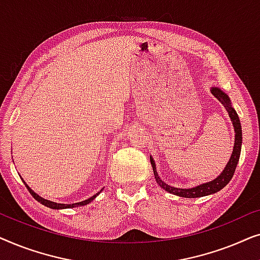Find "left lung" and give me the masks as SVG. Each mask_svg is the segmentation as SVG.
I'll use <instances>...</instances> for the list:
<instances>
[{
  "instance_id": "obj_1",
  "label": "left lung",
  "mask_w": 260,
  "mask_h": 260,
  "mask_svg": "<svg viewBox=\"0 0 260 260\" xmlns=\"http://www.w3.org/2000/svg\"><path fill=\"white\" fill-rule=\"evenodd\" d=\"M212 94L214 95L216 99H219V102L225 106L227 112H229L230 118L233 123V127H234V133H236V138H234V147H233V152L231 155V158L229 163H227L225 169L222 170V173L220 175L214 179L213 181H209V182L202 183L200 186H197L194 188H188V189H184V188H175L169 186L163 182V181L159 179L157 172H156V165L155 161L150 157V162L152 166V170H154V175H155V180L156 182L159 184V187H162L163 189L169 191L174 195H177V197H182V198H201V197H206V195H211L214 194L216 191L221 190L223 187L226 186L227 183L230 182L231 179L233 177V174L236 172L238 161H239L240 157V151H241V143H243V134H241V124L239 120V117H238V113L236 112V110L233 109V106L231 105V101L230 97L227 95L225 92L220 90L218 87H212L211 88Z\"/></svg>"
}]
</instances>
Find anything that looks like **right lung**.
Masks as SVG:
<instances>
[{
	"mask_svg": "<svg viewBox=\"0 0 260 260\" xmlns=\"http://www.w3.org/2000/svg\"><path fill=\"white\" fill-rule=\"evenodd\" d=\"M23 181V180H22ZM23 183L26 184V187H27V189L29 190V193L33 195L34 197V199L37 201H39L40 202V204H42V205H45L46 207H49V208H53V209H62V208H73V207H78V206H85V205H87V204H90V202L93 200V199L97 197V195L101 193V191L103 190V189H101L98 191L97 194H94L93 197H91L90 199H87V200H84V201H81V202H77V204H69V205H65V204H58V202H53V201H49V200H46V199H44V198H41V197H39V195L37 194V193H34V190H31L30 188H29V186H28V184L24 182L23 181Z\"/></svg>",
	"mask_w": 260,
	"mask_h": 260,
	"instance_id": "right-lung-1",
	"label": "right lung"
}]
</instances>
